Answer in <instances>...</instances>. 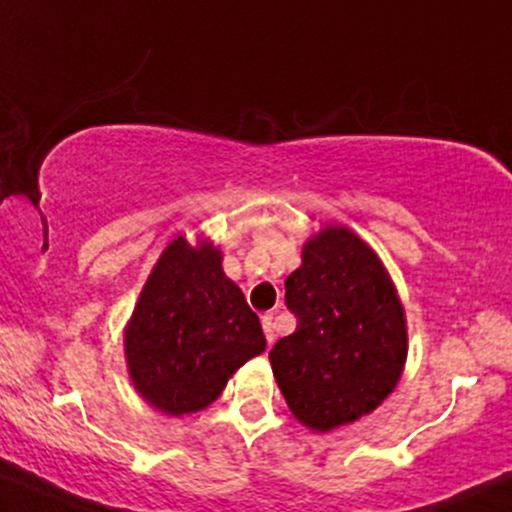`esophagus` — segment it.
<instances>
[{"mask_svg": "<svg viewBox=\"0 0 512 512\" xmlns=\"http://www.w3.org/2000/svg\"><path fill=\"white\" fill-rule=\"evenodd\" d=\"M262 328H265L267 342L272 345V342H274V316H272V313H265V316H262Z\"/></svg>", "mask_w": 512, "mask_h": 512, "instance_id": "34e87169", "label": "esophagus"}]
</instances>
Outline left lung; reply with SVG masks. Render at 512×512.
Wrapping results in <instances>:
<instances>
[{
	"label": "left lung",
	"mask_w": 512,
	"mask_h": 512,
	"mask_svg": "<svg viewBox=\"0 0 512 512\" xmlns=\"http://www.w3.org/2000/svg\"><path fill=\"white\" fill-rule=\"evenodd\" d=\"M284 286L299 325L269 362L289 411L316 432L374 413L408 357L406 311L374 247L347 226L320 228Z\"/></svg>",
	"instance_id": "1"
}]
</instances>
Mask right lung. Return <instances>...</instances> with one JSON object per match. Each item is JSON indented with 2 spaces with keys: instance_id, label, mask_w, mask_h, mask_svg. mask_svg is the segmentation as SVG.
<instances>
[{
  "instance_id": "right-lung-1",
  "label": "right lung",
  "mask_w": 512,
  "mask_h": 512,
  "mask_svg": "<svg viewBox=\"0 0 512 512\" xmlns=\"http://www.w3.org/2000/svg\"><path fill=\"white\" fill-rule=\"evenodd\" d=\"M209 238L177 235L157 257L123 328L128 376L165 415L209 408L247 359L265 352L260 318Z\"/></svg>"
}]
</instances>
